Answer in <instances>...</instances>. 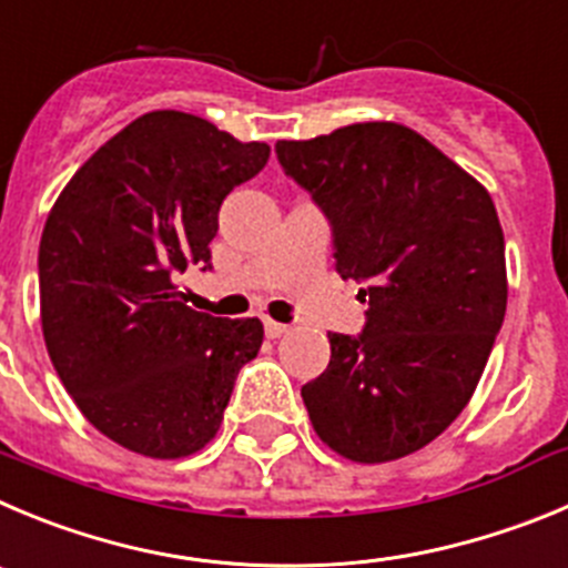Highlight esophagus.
<instances>
[{
    "label": "esophagus",
    "instance_id": "1",
    "mask_svg": "<svg viewBox=\"0 0 568 568\" xmlns=\"http://www.w3.org/2000/svg\"><path fill=\"white\" fill-rule=\"evenodd\" d=\"M263 331H266V336H268V338H280V336H285V333H288L291 327H288V325H283V322L266 320V322H263Z\"/></svg>",
    "mask_w": 568,
    "mask_h": 568
}]
</instances>
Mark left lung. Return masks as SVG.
<instances>
[{"label":"left lung","instance_id":"1","mask_svg":"<svg viewBox=\"0 0 568 568\" xmlns=\"http://www.w3.org/2000/svg\"><path fill=\"white\" fill-rule=\"evenodd\" d=\"M333 232L336 272L367 302L358 336L302 386L322 443L389 463L468 406L507 311L505 235L487 190L417 131L356 123L274 145Z\"/></svg>","mask_w":568,"mask_h":568}]
</instances>
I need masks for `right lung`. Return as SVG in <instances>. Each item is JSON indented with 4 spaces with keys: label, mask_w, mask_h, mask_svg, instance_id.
Wrapping results in <instances>:
<instances>
[{
    "label": "right lung",
    "mask_w": 568,
    "mask_h": 568,
    "mask_svg": "<svg viewBox=\"0 0 568 568\" xmlns=\"http://www.w3.org/2000/svg\"><path fill=\"white\" fill-rule=\"evenodd\" d=\"M266 162V142L151 111L98 148L52 206L39 246L47 353L83 417L129 452L204 448L257 356L260 320L187 308L176 277L212 268L221 204Z\"/></svg>",
    "instance_id": "right-lung-1"
}]
</instances>
